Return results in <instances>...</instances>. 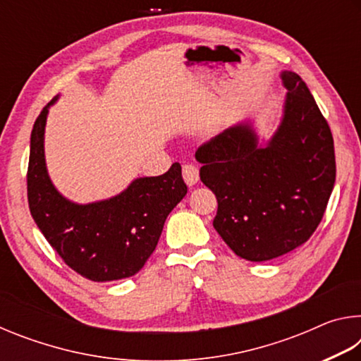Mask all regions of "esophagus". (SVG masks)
<instances>
[{
  "mask_svg": "<svg viewBox=\"0 0 361 361\" xmlns=\"http://www.w3.org/2000/svg\"><path fill=\"white\" fill-rule=\"evenodd\" d=\"M183 178H185L188 186H194L199 181V169L192 164H185L183 166Z\"/></svg>",
  "mask_w": 361,
  "mask_h": 361,
  "instance_id": "esophagus-1",
  "label": "esophagus"
}]
</instances>
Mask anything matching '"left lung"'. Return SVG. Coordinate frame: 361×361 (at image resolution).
<instances>
[{
  "mask_svg": "<svg viewBox=\"0 0 361 361\" xmlns=\"http://www.w3.org/2000/svg\"><path fill=\"white\" fill-rule=\"evenodd\" d=\"M282 81L288 90L283 118L264 146L243 122L195 151L200 180L218 200L213 226L237 256L256 262L309 240L336 180L326 119L296 73L283 71Z\"/></svg>",
  "mask_w": 361,
  "mask_h": 361,
  "instance_id": "1",
  "label": "left lung"
}]
</instances>
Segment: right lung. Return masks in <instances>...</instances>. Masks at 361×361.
<instances>
[{"instance_id": "1", "label": "right lung", "mask_w": 361, "mask_h": 361, "mask_svg": "<svg viewBox=\"0 0 361 361\" xmlns=\"http://www.w3.org/2000/svg\"><path fill=\"white\" fill-rule=\"evenodd\" d=\"M35 121L30 140L27 191L30 213L60 258L92 282L132 277L145 266L161 237L164 223L188 186L175 162L159 176L133 180L111 199L79 205L52 185L44 159V127L49 106Z\"/></svg>"}]
</instances>
